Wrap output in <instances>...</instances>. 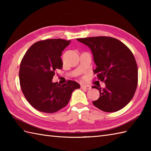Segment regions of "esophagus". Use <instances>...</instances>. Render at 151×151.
<instances>
[{"label":"esophagus","instance_id":"1","mask_svg":"<svg viewBox=\"0 0 151 151\" xmlns=\"http://www.w3.org/2000/svg\"><path fill=\"white\" fill-rule=\"evenodd\" d=\"M81 88L82 89H90L91 88L90 86H82Z\"/></svg>","mask_w":151,"mask_h":151}]
</instances>
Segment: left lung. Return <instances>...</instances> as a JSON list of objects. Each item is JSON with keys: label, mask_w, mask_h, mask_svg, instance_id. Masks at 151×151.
Masks as SVG:
<instances>
[{"label": "left lung", "mask_w": 151, "mask_h": 151, "mask_svg": "<svg viewBox=\"0 0 151 151\" xmlns=\"http://www.w3.org/2000/svg\"><path fill=\"white\" fill-rule=\"evenodd\" d=\"M89 47L93 56L97 78L104 88L94 86L100 97L93 104L106 112L121 110L132 100L137 86L138 70L132 52L121 41L106 36L76 39Z\"/></svg>", "instance_id": "8db88e82"}]
</instances>
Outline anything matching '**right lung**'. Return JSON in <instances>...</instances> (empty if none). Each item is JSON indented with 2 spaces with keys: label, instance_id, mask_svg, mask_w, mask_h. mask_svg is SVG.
Wrapping results in <instances>:
<instances>
[{
  "label": "right lung",
  "instance_id": "add662e5",
  "mask_svg": "<svg viewBox=\"0 0 151 151\" xmlns=\"http://www.w3.org/2000/svg\"><path fill=\"white\" fill-rule=\"evenodd\" d=\"M70 41L49 39L34 43L25 53L19 69L22 92L32 106L44 113H54L68 104L73 91L81 87L68 81L53 83L56 69L62 68L60 56Z\"/></svg>",
  "mask_w": 151,
  "mask_h": 151
}]
</instances>
